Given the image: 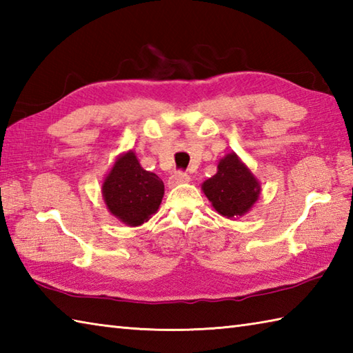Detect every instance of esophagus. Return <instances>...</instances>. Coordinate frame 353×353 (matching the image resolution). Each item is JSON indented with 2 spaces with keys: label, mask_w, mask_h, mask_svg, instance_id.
Masks as SVG:
<instances>
[{
  "label": "esophagus",
  "mask_w": 353,
  "mask_h": 353,
  "mask_svg": "<svg viewBox=\"0 0 353 353\" xmlns=\"http://www.w3.org/2000/svg\"><path fill=\"white\" fill-rule=\"evenodd\" d=\"M190 174L188 172H183V171H176L174 174H172L170 179H168V186L170 188H172V186H176L179 183H186L190 182Z\"/></svg>",
  "instance_id": "esophagus-1"
}]
</instances>
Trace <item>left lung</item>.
<instances>
[{"label": "left lung", "instance_id": "left-lung-1", "mask_svg": "<svg viewBox=\"0 0 353 353\" xmlns=\"http://www.w3.org/2000/svg\"><path fill=\"white\" fill-rule=\"evenodd\" d=\"M214 209L226 219H238L252 209L259 199L258 179L235 153L223 157L216 174L201 185Z\"/></svg>", "mask_w": 353, "mask_h": 353}]
</instances>
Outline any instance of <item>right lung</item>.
I'll use <instances>...</instances> for the list:
<instances>
[{
    "mask_svg": "<svg viewBox=\"0 0 353 353\" xmlns=\"http://www.w3.org/2000/svg\"><path fill=\"white\" fill-rule=\"evenodd\" d=\"M109 212L127 226H141L157 212L163 182L139 165L132 150L118 156L101 186Z\"/></svg>",
    "mask_w": 353,
    "mask_h": 353,
    "instance_id": "right-lung-1",
    "label": "right lung"
}]
</instances>
